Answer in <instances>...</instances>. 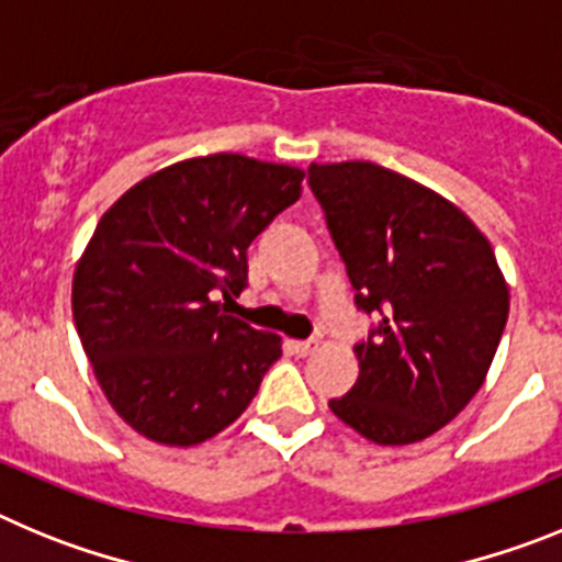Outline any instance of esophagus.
I'll use <instances>...</instances> for the list:
<instances>
[{
  "mask_svg": "<svg viewBox=\"0 0 562 562\" xmlns=\"http://www.w3.org/2000/svg\"><path fill=\"white\" fill-rule=\"evenodd\" d=\"M286 346H290L292 355L297 357H310L312 351H317V340H290Z\"/></svg>",
  "mask_w": 562,
  "mask_h": 562,
  "instance_id": "esophagus-1",
  "label": "esophagus"
}]
</instances>
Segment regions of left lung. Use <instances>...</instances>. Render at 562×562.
<instances>
[{"instance_id":"obj_1","label":"left lung","mask_w":562,"mask_h":562,"mask_svg":"<svg viewBox=\"0 0 562 562\" xmlns=\"http://www.w3.org/2000/svg\"><path fill=\"white\" fill-rule=\"evenodd\" d=\"M310 188L357 310L380 317L331 414L376 445L428 439L473 400L504 335L493 247L453 202L374 162H312Z\"/></svg>"}]
</instances>
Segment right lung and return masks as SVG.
<instances>
[{
	"label": "right lung",
	"instance_id": "1",
	"mask_svg": "<svg viewBox=\"0 0 562 562\" xmlns=\"http://www.w3.org/2000/svg\"><path fill=\"white\" fill-rule=\"evenodd\" d=\"M304 171L211 154L128 188L72 278V317L112 408L146 439L191 448L245 414L281 337L227 315L247 247L301 200Z\"/></svg>",
	"mask_w": 562,
	"mask_h": 562
}]
</instances>
